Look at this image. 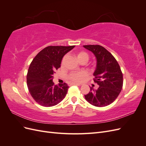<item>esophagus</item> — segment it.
Instances as JSON below:
<instances>
[{"label": "esophagus", "instance_id": "1", "mask_svg": "<svg viewBox=\"0 0 146 146\" xmlns=\"http://www.w3.org/2000/svg\"><path fill=\"white\" fill-rule=\"evenodd\" d=\"M70 85H77V86H81V84L80 83H70Z\"/></svg>", "mask_w": 146, "mask_h": 146}]
</instances>
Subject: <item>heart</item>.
Listing matches in <instances>:
<instances>
[{
    "label": "heart",
    "mask_w": 146,
    "mask_h": 146,
    "mask_svg": "<svg viewBox=\"0 0 146 146\" xmlns=\"http://www.w3.org/2000/svg\"><path fill=\"white\" fill-rule=\"evenodd\" d=\"M77 57L78 60V61H80L83 59H86L88 60V55L85 52H79L77 53ZM64 58L63 61L64 60ZM88 72L86 71H81V72H74L70 73L68 78L69 80L72 82H82L84 80H85V78L88 76Z\"/></svg>",
    "instance_id": "obj_1"
}]
</instances>
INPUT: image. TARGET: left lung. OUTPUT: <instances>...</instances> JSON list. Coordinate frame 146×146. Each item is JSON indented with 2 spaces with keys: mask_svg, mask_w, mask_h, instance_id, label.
<instances>
[{
  "mask_svg": "<svg viewBox=\"0 0 146 146\" xmlns=\"http://www.w3.org/2000/svg\"><path fill=\"white\" fill-rule=\"evenodd\" d=\"M93 53L97 65L93 74L94 81L99 85L85 95V99L96 107H103L113 103L117 98L123 86V76L117 61L105 48L100 45L83 46Z\"/></svg>",
  "mask_w": 146,
  "mask_h": 146,
  "instance_id": "1",
  "label": "left lung"
}]
</instances>
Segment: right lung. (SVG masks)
Instances as JSON below:
<instances>
[{"mask_svg": "<svg viewBox=\"0 0 146 146\" xmlns=\"http://www.w3.org/2000/svg\"><path fill=\"white\" fill-rule=\"evenodd\" d=\"M74 47L48 46L33 58L28 70L27 84L30 94L38 104L50 107L65 98L69 86L66 83L55 85L53 76L60 68L64 55Z\"/></svg>", "mask_w": 146, "mask_h": 146, "instance_id": "add662e5", "label": "right lung"}]
</instances>
